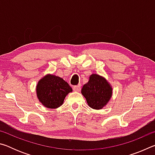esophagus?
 I'll return each instance as SVG.
<instances>
[{"mask_svg":"<svg viewBox=\"0 0 155 155\" xmlns=\"http://www.w3.org/2000/svg\"><path fill=\"white\" fill-rule=\"evenodd\" d=\"M81 85H76L73 87V90H74L75 91H81Z\"/></svg>","mask_w":155,"mask_h":155,"instance_id":"1","label":"esophagus"}]
</instances>
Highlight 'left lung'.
I'll return each instance as SVG.
<instances>
[{
    "label": "left lung",
    "mask_w": 155,
    "mask_h": 155,
    "mask_svg": "<svg viewBox=\"0 0 155 155\" xmlns=\"http://www.w3.org/2000/svg\"><path fill=\"white\" fill-rule=\"evenodd\" d=\"M81 94L85 98L89 107L99 110L109 103L112 97L113 88L103 76L92 74L88 82L83 85Z\"/></svg>",
    "instance_id": "obj_1"
}]
</instances>
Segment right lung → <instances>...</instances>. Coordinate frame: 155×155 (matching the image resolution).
Returning <instances> with one entry per match:
<instances>
[{
    "mask_svg": "<svg viewBox=\"0 0 155 155\" xmlns=\"http://www.w3.org/2000/svg\"><path fill=\"white\" fill-rule=\"evenodd\" d=\"M72 89L62 78L48 74L38 81L36 95L39 101L48 109L58 108Z\"/></svg>",
    "mask_w": 155,
    "mask_h": 155,
    "instance_id": "obj_1",
    "label": "right lung"
}]
</instances>
